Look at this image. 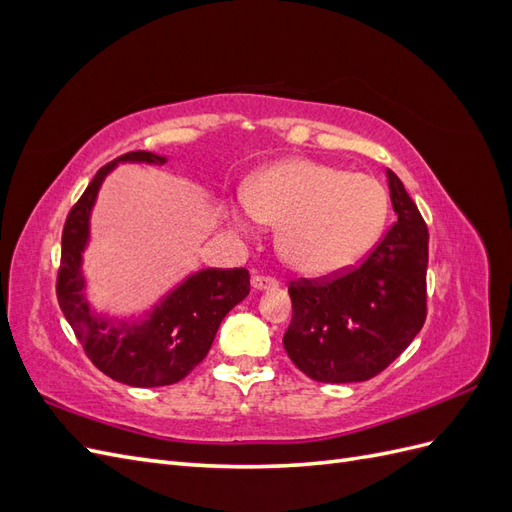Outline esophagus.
<instances>
[{"instance_id": "obj_1", "label": "esophagus", "mask_w": 512, "mask_h": 512, "mask_svg": "<svg viewBox=\"0 0 512 512\" xmlns=\"http://www.w3.org/2000/svg\"><path fill=\"white\" fill-rule=\"evenodd\" d=\"M252 286L256 290H275L277 286H280V282H277L275 277H271V275H254L252 277Z\"/></svg>"}]
</instances>
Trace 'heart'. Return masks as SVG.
<instances>
[{
  "instance_id": "b5f03b06",
  "label": "heart",
  "mask_w": 512,
  "mask_h": 512,
  "mask_svg": "<svg viewBox=\"0 0 512 512\" xmlns=\"http://www.w3.org/2000/svg\"><path fill=\"white\" fill-rule=\"evenodd\" d=\"M247 211L232 222L280 224L277 250L303 275L344 273L374 250L389 220V192L371 175L314 160H286L247 185Z\"/></svg>"
}]
</instances>
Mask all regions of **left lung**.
<instances>
[{"label":"left lung","instance_id":"obj_1","mask_svg":"<svg viewBox=\"0 0 512 512\" xmlns=\"http://www.w3.org/2000/svg\"><path fill=\"white\" fill-rule=\"evenodd\" d=\"M393 222L359 265L329 277L290 280V361L316 382H363L404 352L427 318L429 232L393 170Z\"/></svg>","mask_w":512,"mask_h":512}]
</instances>
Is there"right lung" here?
<instances>
[{
	"mask_svg": "<svg viewBox=\"0 0 512 512\" xmlns=\"http://www.w3.org/2000/svg\"><path fill=\"white\" fill-rule=\"evenodd\" d=\"M164 162L149 151H128L104 164L70 209L61 232L57 303L102 374L128 386H168L183 380L205 359L224 316L250 292L247 269H205L188 277L143 324L113 327L91 316L83 299L81 252L89 211L102 179L117 162Z\"/></svg>",
	"mask_w": 512,
	"mask_h": 512,
	"instance_id": "right-lung-1",
	"label": "right lung"
}]
</instances>
